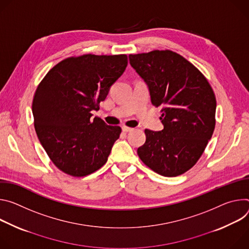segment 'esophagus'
<instances>
[{
    "mask_svg": "<svg viewBox=\"0 0 249 249\" xmlns=\"http://www.w3.org/2000/svg\"><path fill=\"white\" fill-rule=\"evenodd\" d=\"M122 128H123V131H124V132H128V131L133 130L132 127H128V126H125V125H124Z\"/></svg>",
    "mask_w": 249,
    "mask_h": 249,
    "instance_id": "34e87169",
    "label": "esophagus"
}]
</instances>
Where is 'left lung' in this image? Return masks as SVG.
I'll use <instances>...</instances> for the list:
<instances>
[{"mask_svg": "<svg viewBox=\"0 0 249 249\" xmlns=\"http://www.w3.org/2000/svg\"><path fill=\"white\" fill-rule=\"evenodd\" d=\"M129 63L147 83L152 104L161 107V131L145 129L137 149L142 161L165 177H176L198 162L213 135L216 101L203 73L180 54L152 50L129 54Z\"/></svg>", "mask_w": 249, "mask_h": 249, "instance_id": "8db88e82", "label": "left lung"}]
</instances>
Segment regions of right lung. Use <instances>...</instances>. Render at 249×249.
Here are the masks:
<instances>
[{
	"label": "right lung",
	"mask_w": 249,
	"mask_h": 249,
	"mask_svg": "<svg viewBox=\"0 0 249 249\" xmlns=\"http://www.w3.org/2000/svg\"><path fill=\"white\" fill-rule=\"evenodd\" d=\"M127 65L125 54H84L63 59L38 84L33 100L36 132L59 170L84 177L99 170L120 137L119 125L91 120Z\"/></svg>",
	"instance_id": "obj_1"
}]
</instances>
